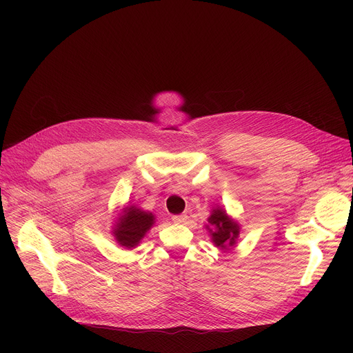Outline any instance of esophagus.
<instances>
[{
  "label": "esophagus",
  "mask_w": 353,
  "mask_h": 353,
  "mask_svg": "<svg viewBox=\"0 0 353 353\" xmlns=\"http://www.w3.org/2000/svg\"><path fill=\"white\" fill-rule=\"evenodd\" d=\"M172 221H173L174 223H184V222L187 221V215H184V214H181V215H173V216H172Z\"/></svg>",
  "instance_id": "esophagus-1"
}]
</instances>
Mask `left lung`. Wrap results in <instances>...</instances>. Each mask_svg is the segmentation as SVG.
<instances>
[{"label": "left lung", "instance_id": "obj_1", "mask_svg": "<svg viewBox=\"0 0 353 353\" xmlns=\"http://www.w3.org/2000/svg\"><path fill=\"white\" fill-rule=\"evenodd\" d=\"M208 222L214 226L212 240L218 247L225 248L226 245H233L239 234V226L232 219L228 218L225 211L214 210L212 215L208 218Z\"/></svg>", "mask_w": 353, "mask_h": 353}]
</instances>
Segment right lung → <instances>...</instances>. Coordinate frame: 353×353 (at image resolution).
Here are the masks:
<instances>
[{"instance_id":"1","label":"right lung","mask_w":353,"mask_h":353,"mask_svg":"<svg viewBox=\"0 0 353 353\" xmlns=\"http://www.w3.org/2000/svg\"><path fill=\"white\" fill-rule=\"evenodd\" d=\"M154 215L137 210L134 207L125 208L124 215L119 219L114 229L117 241L124 247H135L138 241L145 236L149 228L154 225Z\"/></svg>"}]
</instances>
